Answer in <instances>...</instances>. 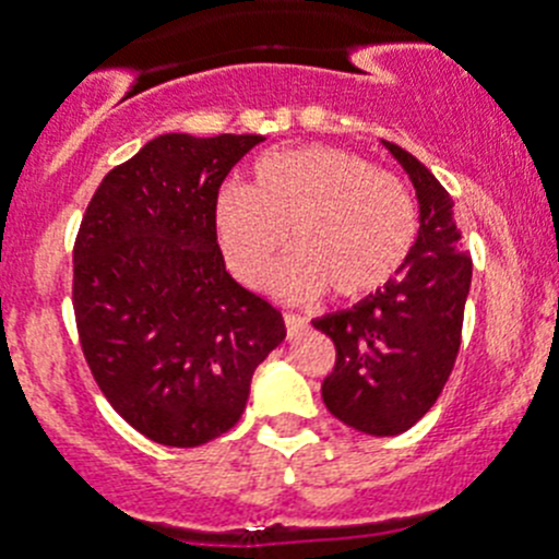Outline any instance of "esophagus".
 Segmentation results:
<instances>
[{
  "mask_svg": "<svg viewBox=\"0 0 559 559\" xmlns=\"http://www.w3.org/2000/svg\"><path fill=\"white\" fill-rule=\"evenodd\" d=\"M284 322H286V333H289V338H295L297 333L309 328V320H304V317H297V314H286Z\"/></svg>",
  "mask_w": 559,
  "mask_h": 559,
  "instance_id": "obj_1",
  "label": "esophagus"
}]
</instances>
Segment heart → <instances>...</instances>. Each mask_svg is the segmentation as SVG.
<instances>
[{"instance_id": "obj_1", "label": "heart", "mask_w": 559, "mask_h": 559, "mask_svg": "<svg viewBox=\"0 0 559 559\" xmlns=\"http://www.w3.org/2000/svg\"><path fill=\"white\" fill-rule=\"evenodd\" d=\"M416 206L394 176L331 145L264 154L253 187L228 181L215 201V228L231 273L250 289L267 284L281 250H297L275 286L289 300L325 292L356 300L383 289L416 242Z\"/></svg>"}]
</instances>
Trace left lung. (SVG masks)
<instances>
[{
	"mask_svg": "<svg viewBox=\"0 0 559 559\" xmlns=\"http://www.w3.org/2000/svg\"><path fill=\"white\" fill-rule=\"evenodd\" d=\"M383 145L403 165L419 201L414 248L383 289L311 322L336 344V367L322 383L328 411L378 438L411 430L436 405L455 367L472 289L455 201L414 154L385 140Z\"/></svg>",
	"mask_w": 559,
	"mask_h": 559,
	"instance_id": "left-lung-1",
	"label": "left lung"
}]
</instances>
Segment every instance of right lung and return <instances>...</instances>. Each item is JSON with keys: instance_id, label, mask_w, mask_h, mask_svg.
I'll list each match as a JSON object with an SVG mask.
<instances>
[{"instance_id": "right-lung-1", "label": "right lung", "mask_w": 559, "mask_h": 559, "mask_svg": "<svg viewBox=\"0 0 559 559\" xmlns=\"http://www.w3.org/2000/svg\"><path fill=\"white\" fill-rule=\"evenodd\" d=\"M262 134L170 132L104 176L74 245L82 353L145 438L201 447L242 416L253 369L286 338L278 309L228 275L215 201Z\"/></svg>"}]
</instances>
